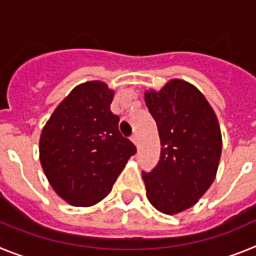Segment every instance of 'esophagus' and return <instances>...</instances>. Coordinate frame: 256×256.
Wrapping results in <instances>:
<instances>
[{
    "instance_id": "34e87169",
    "label": "esophagus",
    "mask_w": 256,
    "mask_h": 256,
    "mask_svg": "<svg viewBox=\"0 0 256 256\" xmlns=\"http://www.w3.org/2000/svg\"><path fill=\"white\" fill-rule=\"evenodd\" d=\"M130 140H132V142L134 144H138V134H137V133H133L132 137H130Z\"/></svg>"
}]
</instances>
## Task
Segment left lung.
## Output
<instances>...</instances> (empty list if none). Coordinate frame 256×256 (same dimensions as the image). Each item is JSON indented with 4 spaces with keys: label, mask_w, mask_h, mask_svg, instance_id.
<instances>
[{
    "label": "left lung",
    "mask_w": 256,
    "mask_h": 256,
    "mask_svg": "<svg viewBox=\"0 0 256 256\" xmlns=\"http://www.w3.org/2000/svg\"><path fill=\"white\" fill-rule=\"evenodd\" d=\"M144 102L159 130L160 160L142 172L146 195L155 209L177 214L194 206L216 180L222 154L218 119L195 86L172 79Z\"/></svg>",
    "instance_id": "8db88e82"
}]
</instances>
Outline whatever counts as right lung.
Segmentation results:
<instances>
[{"label":"right lung","mask_w":256,"mask_h":256,"mask_svg":"<svg viewBox=\"0 0 256 256\" xmlns=\"http://www.w3.org/2000/svg\"><path fill=\"white\" fill-rule=\"evenodd\" d=\"M100 80L79 84L56 108L40 140V160L52 188L74 206H92L112 191L137 148L119 132Z\"/></svg>","instance_id":"obj_1"}]
</instances>
